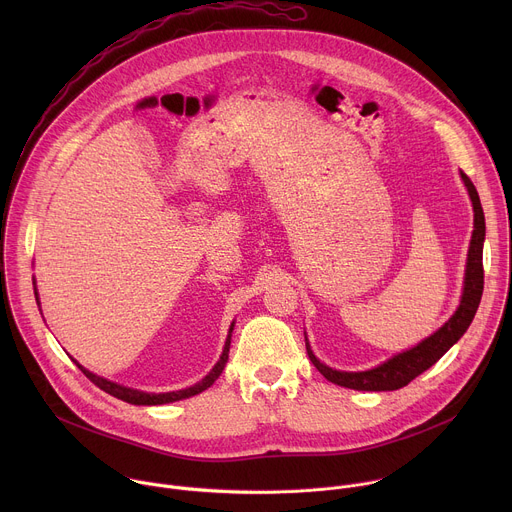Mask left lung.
Wrapping results in <instances>:
<instances>
[{
  "mask_svg": "<svg viewBox=\"0 0 512 512\" xmlns=\"http://www.w3.org/2000/svg\"><path fill=\"white\" fill-rule=\"evenodd\" d=\"M462 182L468 190V196L472 200L474 208V231L470 239L468 259H466V273H464V287L458 310L452 314V318L437 328L431 336L421 340L409 350H403L385 362L377 364V367L369 371H336L330 369L328 364L320 362V358L314 354L308 338H306V350L314 367L334 385L354 389V391H397L405 385H409L417 375L427 371L431 364L440 360L468 330V326L474 320V314L478 310L482 289H484V269H482V247L486 237V225H484V212L480 204V196L472 184V180L460 172Z\"/></svg>",
  "mask_w": 512,
  "mask_h": 512,
  "instance_id": "1",
  "label": "left lung"
}]
</instances>
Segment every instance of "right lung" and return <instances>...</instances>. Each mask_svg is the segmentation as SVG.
Instances as JSON below:
<instances>
[{
  "label": "right lung",
  "mask_w": 512,
  "mask_h": 512,
  "mask_svg": "<svg viewBox=\"0 0 512 512\" xmlns=\"http://www.w3.org/2000/svg\"><path fill=\"white\" fill-rule=\"evenodd\" d=\"M34 283H36V281H34ZM34 296H36V302L40 304V300H38V289H36V287H34ZM233 328H235V322H233L231 328H229V336H227L223 354H221V358H218V362L212 367V371H210L202 381H198L196 385L186 387V389H180V391H170V393H145V391H139V389L123 387V385H119V383H113V381H109V379H103V377L91 373L89 369L81 367V364H79L75 358H72V360L77 362V367L85 373V377L91 379L99 389H103L105 393H109V395H113V397H117V399H121V401H125V403H131V405H164V403H174V401H182V399L194 397V395L206 391L218 377H221V373L225 371V364H227V360H229V348H231Z\"/></svg>",
  "instance_id": "obj_1"
}]
</instances>
